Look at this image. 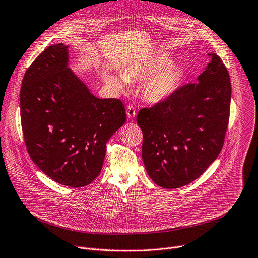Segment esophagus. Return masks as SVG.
Here are the masks:
<instances>
[{
	"label": "esophagus",
	"mask_w": 258,
	"mask_h": 258,
	"mask_svg": "<svg viewBox=\"0 0 258 258\" xmlns=\"http://www.w3.org/2000/svg\"><path fill=\"white\" fill-rule=\"evenodd\" d=\"M126 115H127V117L130 119L134 118L137 115V112H136V110H135V108L133 106H127V108H126Z\"/></svg>",
	"instance_id": "obj_1"
}]
</instances>
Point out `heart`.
<instances>
[{
	"label": "heart",
	"instance_id": "obj_1",
	"mask_svg": "<svg viewBox=\"0 0 258 258\" xmlns=\"http://www.w3.org/2000/svg\"><path fill=\"white\" fill-rule=\"evenodd\" d=\"M183 69L179 62L167 53H158L149 58L132 62L119 74L106 71L104 82L118 92H125L128 82L143 80L142 93L149 103H160L170 98L180 87Z\"/></svg>",
	"mask_w": 258,
	"mask_h": 258
}]
</instances>
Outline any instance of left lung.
Here are the masks:
<instances>
[{"label": "left lung", "mask_w": 258, "mask_h": 258, "mask_svg": "<svg viewBox=\"0 0 258 258\" xmlns=\"http://www.w3.org/2000/svg\"><path fill=\"white\" fill-rule=\"evenodd\" d=\"M197 83L179 88L170 98L139 111L143 161L160 187L176 189L200 177L219 156L231 101L229 73L215 53Z\"/></svg>", "instance_id": "1"}]
</instances>
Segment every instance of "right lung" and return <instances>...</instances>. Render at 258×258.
Wrapping results in <instances>:
<instances>
[{
  "instance_id": "obj_1",
  "label": "right lung",
  "mask_w": 258,
  "mask_h": 258,
  "mask_svg": "<svg viewBox=\"0 0 258 258\" xmlns=\"http://www.w3.org/2000/svg\"><path fill=\"white\" fill-rule=\"evenodd\" d=\"M68 48L49 46L27 69L21 123L37 167L58 184L81 188L100 174L106 143L126 115L119 99L95 97L69 68Z\"/></svg>"
}]
</instances>
